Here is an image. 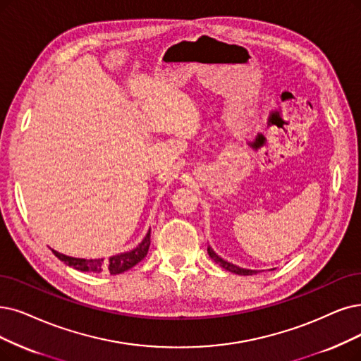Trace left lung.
Instances as JSON below:
<instances>
[{"label": "left lung", "mask_w": 361, "mask_h": 361, "mask_svg": "<svg viewBox=\"0 0 361 361\" xmlns=\"http://www.w3.org/2000/svg\"><path fill=\"white\" fill-rule=\"evenodd\" d=\"M207 253L209 256L213 259V261L218 264L219 267H222L224 269L229 271V272H234V274H238V276H253V274H257L259 271L256 269H247V268H241V267H237L234 264H231L228 261H225V259H222L218 253H216L210 246H207Z\"/></svg>", "instance_id": "1"}]
</instances>
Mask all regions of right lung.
Listing matches in <instances>:
<instances>
[{"label": "right lung", "mask_w": 361, "mask_h": 361, "mask_svg": "<svg viewBox=\"0 0 361 361\" xmlns=\"http://www.w3.org/2000/svg\"><path fill=\"white\" fill-rule=\"evenodd\" d=\"M151 244V229H148V233L137 246L128 252H123L118 255H114L111 257H97V259H84V257H72L66 256L63 253H59L51 249L54 256L61 259L63 264L68 267L75 268L82 272H104V274H111V276H117V274H121L127 269L133 268L136 264H139L143 257L147 256L148 249Z\"/></svg>", "instance_id": "add662e5"}]
</instances>
